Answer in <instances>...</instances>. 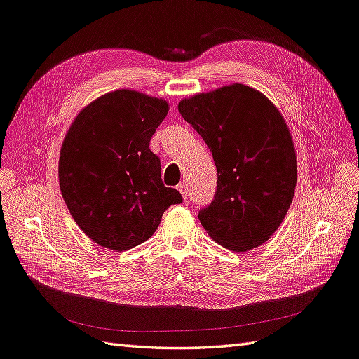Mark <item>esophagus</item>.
<instances>
[{
  "label": "esophagus",
  "mask_w": 359,
  "mask_h": 359,
  "mask_svg": "<svg viewBox=\"0 0 359 359\" xmlns=\"http://www.w3.org/2000/svg\"><path fill=\"white\" fill-rule=\"evenodd\" d=\"M178 190L181 191V195H182V198H184V201H187L190 195H189V189H187V186L184 184V182H180Z\"/></svg>",
  "instance_id": "obj_1"
}]
</instances>
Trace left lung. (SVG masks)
Returning a JSON list of instances; mask_svg holds the SVG:
<instances>
[{
	"label": "left lung",
	"instance_id": "8db88e82",
	"mask_svg": "<svg viewBox=\"0 0 359 359\" xmlns=\"http://www.w3.org/2000/svg\"><path fill=\"white\" fill-rule=\"evenodd\" d=\"M217 170L215 198L198 217L219 245L248 251L269 239L290 208L297 161L283 117L264 94L234 83L181 100Z\"/></svg>",
	"mask_w": 359,
	"mask_h": 359
}]
</instances>
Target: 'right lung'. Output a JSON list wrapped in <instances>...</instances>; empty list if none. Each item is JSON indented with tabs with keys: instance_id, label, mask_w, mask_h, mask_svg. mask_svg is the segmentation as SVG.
Returning <instances> with one entry per match:
<instances>
[{
	"instance_id": "obj_1",
	"label": "right lung",
	"mask_w": 359,
	"mask_h": 359,
	"mask_svg": "<svg viewBox=\"0 0 359 359\" xmlns=\"http://www.w3.org/2000/svg\"><path fill=\"white\" fill-rule=\"evenodd\" d=\"M169 104L118 90L90 103L73 121L59 158V186L76 224L99 245L125 251L147 241L163 213L182 203L161 180L149 149Z\"/></svg>"
}]
</instances>
